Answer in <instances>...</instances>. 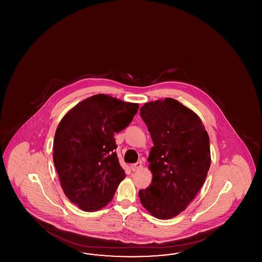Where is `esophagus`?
Returning a JSON list of instances; mask_svg holds the SVG:
<instances>
[{
  "instance_id": "34e87169",
  "label": "esophagus",
  "mask_w": 262,
  "mask_h": 262,
  "mask_svg": "<svg viewBox=\"0 0 262 262\" xmlns=\"http://www.w3.org/2000/svg\"><path fill=\"white\" fill-rule=\"evenodd\" d=\"M141 168H142V162H141V161H138V162L136 163V164H133V165L130 166V169H132L134 172L138 171V170L141 169Z\"/></svg>"
}]
</instances>
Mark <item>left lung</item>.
Wrapping results in <instances>:
<instances>
[{
	"label": "left lung",
	"instance_id": "1",
	"mask_svg": "<svg viewBox=\"0 0 262 262\" xmlns=\"http://www.w3.org/2000/svg\"><path fill=\"white\" fill-rule=\"evenodd\" d=\"M140 117L153 141L148 162L152 183L138 192L158 219L179 215L199 193L210 167V145L200 117L173 98L145 103Z\"/></svg>",
	"mask_w": 262,
	"mask_h": 262
}]
</instances>
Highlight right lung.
Listing matches in <instances>:
<instances>
[{
  "mask_svg": "<svg viewBox=\"0 0 262 262\" xmlns=\"http://www.w3.org/2000/svg\"><path fill=\"white\" fill-rule=\"evenodd\" d=\"M138 107L96 94L61 120L54 138V165L66 196L81 210L105 207L125 179L114 135L129 125Z\"/></svg>",
  "mask_w": 262,
  "mask_h": 262,
  "instance_id": "obj_1",
  "label": "right lung"
}]
</instances>
